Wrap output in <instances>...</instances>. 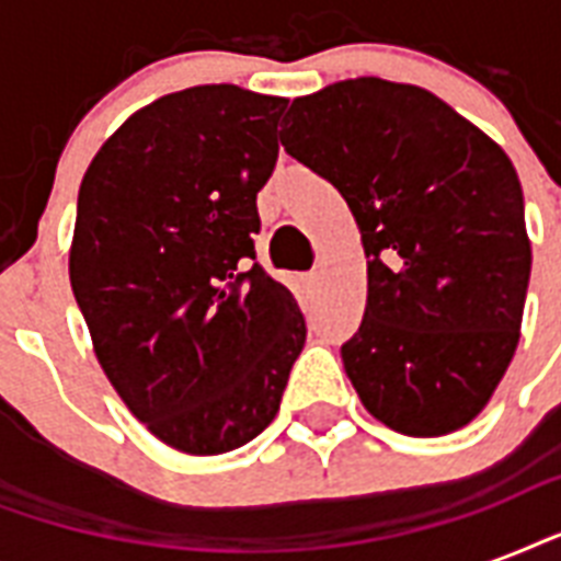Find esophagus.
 Segmentation results:
<instances>
[{
    "label": "esophagus",
    "mask_w": 561,
    "mask_h": 561,
    "mask_svg": "<svg viewBox=\"0 0 561 561\" xmlns=\"http://www.w3.org/2000/svg\"><path fill=\"white\" fill-rule=\"evenodd\" d=\"M320 279H323V273H320V271H311V273H308V276H306V285H308V288H317V285H320Z\"/></svg>",
    "instance_id": "obj_1"
}]
</instances>
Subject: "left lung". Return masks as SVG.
Listing matches in <instances>:
<instances>
[{
  "instance_id": "left-lung-1",
  "label": "left lung",
  "mask_w": 561,
  "mask_h": 561,
  "mask_svg": "<svg viewBox=\"0 0 561 561\" xmlns=\"http://www.w3.org/2000/svg\"><path fill=\"white\" fill-rule=\"evenodd\" d=\"M282 145L360 229L367 311L341 350L360 404L408 436L469 425L513 360L530 285L513 160L434 92L381 78L294 99Z\"/></svg>"
}]
</instances>
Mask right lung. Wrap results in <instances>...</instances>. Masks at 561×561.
Returning a JSON list of instances; mask_svg holds the SVG:
<instances>
[{
	"label": "right lung",
	"mask_w": 561,
	"mask_h": 561,
	"mask_svg": "<svg viewBox=\"0 0 561 561\" xmlns=\"http://www.w3.org/2000/svg\"><path fill=\"white\" fill-rule=\"evenodd\" d=\"M288 99L206 83L136 110L78 192L69 282L101 369L160 443L236 451L279 413L306 320L253 264Z\"/></svg>",
	"instance_id": "1"
}]
</instances>
